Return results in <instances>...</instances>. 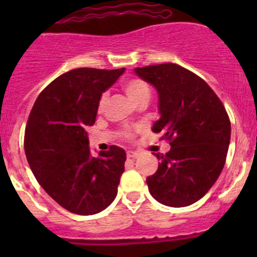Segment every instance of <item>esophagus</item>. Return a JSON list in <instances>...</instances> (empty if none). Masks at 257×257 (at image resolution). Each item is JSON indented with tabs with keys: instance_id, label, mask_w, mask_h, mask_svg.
I'll return each instance as SVG.
<instances>
[{
	"instance_id": "obj_1",
	"label": "esophagus",
	"mask_w": 257,
	"mask_h": 257,
	"mask_svg": "<svg viewBox=\"0 0 257 257\" xmlns=\"http://www.w3.org/2000/svg\"><path fill=\"white\" fill-rule=\"evenodd\" d=\"M126 157H128L129 159H136V158L139 157V154L137 152H133V150H128V152H126Z\"/></svg>"
}]
</instances>
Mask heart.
I'll return each mask as SVG.
<instances>
[{"instance_id":"1","label":"heart","mask_w":257,"mask_h":257,"mask_svg":"<svg viewBox=\"0 0 257 257\" xmlns=\"http://www.w3.org/2000/svg\"><path fill=\"white\" fill-rule=\"evenodd\" d=\"M121 88H123L124 93L126 94V97L129 98L133 104L138 103L142 99H148L150 98V88L143 79L141 78H131L125 82L121 83ZM105 100H107V95L103 94L102 98L99 100V107L102 108L105 104Z\"/></svg>"}]
</instances>
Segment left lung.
<instances>
[{"label":"left lung","mask_w":257,"mask_h":257,"mask_svg":"<svg viewBox=\"0 0 257 257\" xmlns=\"http://www.w3.org/2000/svg\"><path fill=\"white\" fill-rule=\"evenodd\" d=\"M158 93L160 118L154 133L170 142L158 170L147 178L160 204L183 208L200 200L219 178L230 144L229 115L205 80L175 63L134 69Z\"/></svg>","instance_id":"8db88e82"}]
</instances>
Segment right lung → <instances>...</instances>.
<instances>
[{
	"instance_id": "1",
	"label": "right lung",
	"mask_w": 257,
	"mask_h": 257,
	"mask_svg": "<svg viewBox=\"0 0 257 257\" xmlns=\"http://www.w3.org/2000/svg\"><path fill=\"white\" fill-rule=\"evenodd\" d=\"M125 68H77L41 92L25 132V153L33 175L54 201L78 215L110 205L118 193L126 154L113 145L93 157L85 132L94 124L102 94Z\"/></svg>"
}]
</instances>
